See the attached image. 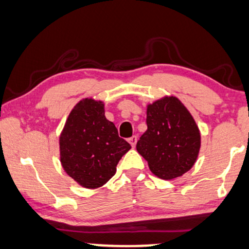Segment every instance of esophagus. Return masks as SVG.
<instances>
[{
  "instance_id": "obj_1",
  "label": "esophagus",
  "mask_w": 249,
  "mask_h": 249,
  "mask_svg": "<svg viewBox=\"0 0 249 249\" xmlns=\"http://www.w3.org/2000/svg\"><path fill=\"white\" fill-rule=\"evenodd\" d=\"M128 142L129 143H130V145L132 147H135V145H136V143H137V136H132V137H130L128 140Z\"/></svg>"
}]
</instances>
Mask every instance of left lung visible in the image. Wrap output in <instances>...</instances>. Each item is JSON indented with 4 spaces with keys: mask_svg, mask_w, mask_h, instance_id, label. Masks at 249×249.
I'll return each mask as SVG.
<instances>
[{
    "mask_svg": "<svg viewBox=\"0 0 249 249\" xmlns=\"http://www.w3.org/2000/svg\"><path fill=\"white\" fill-rule=\"evenodd\" d=\"M147 130L137 142L138 153L154 175L172 179L189 172L200 150L195 119L176 97H164L147 106Z\"/></svg>",
    "mask_w": 249,
    "mask_h": 249,
    "instance_id": "obj_1",
    "label": "left lung"
}]
</instances>
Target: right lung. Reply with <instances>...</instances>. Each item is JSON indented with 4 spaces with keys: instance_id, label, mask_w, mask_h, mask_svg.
I'll return each mask as SVG.
<instances>
[{
    "instance_id": "right-lung-1",
    "label": "right lung",
    "mask_w": 249,
    "mask_h": 249,
    "mask_svg": "<svg viewBox=\"0 0 249 249\" xmlns=\"http://www.w3.org/2000/svg\"><path fill=\"white\" fill-rule=\"evenodd\" d=\"M60 161L67 175L87 189L104 185L130 150L105 118L103 102L86 98L70 113L60 138Z\"/></svg>"
}]
</instances>
